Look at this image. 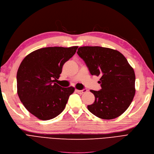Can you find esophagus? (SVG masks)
Masks as SVG:
<instances>
[{"label":"esophagus","mask_w":154,"mask_h":154,"mask_svg":"<svg viewBox=\"0 0 154 154\" xmlns=\"http://www.w3.org/2000/svg\"><path fill=\"white\" fill-rule=\"evenodd\" d=\"M76 91L77 93H78L79 94H83L84 93H86L88 91V90L86 89V88H85V89H83V90H76Z\"/></svg>","instance_id":"34e87169"}]
</instances>
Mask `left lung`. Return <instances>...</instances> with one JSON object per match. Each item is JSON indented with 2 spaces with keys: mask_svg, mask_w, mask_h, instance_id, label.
<instances>
[{
  "mask_svg": "<svg viewBox=\"0 0 154 154\" xmlns=\"http://www.w3.org/2000/svg\"><path fill=\"white\" fill-rule=\"evenodd\" d=\"M77 54L92 75L100 76L99 91L91 90L95 101L87 108L97 117L111 120L120 116L134 97L135 73L126 58L116 50L100 46H82Z\"/></svg>",
  "mask_w": 154,
  "mask_h": 154,
  "instance_id": "1",
  "label": "left lung"
}]
</instances>
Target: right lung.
I'll list each match as a JSON object with an SVG mask.
<instances>
[{
	"label": "right lung",
	"mask_w": 154,
	"mask_h": 154,
	"mask_svg": "<svg viewBox=\"0 0 154 154\" xmlns=\"http://www.w3.org/2000/svg\"><path fill=\"white\" fill-rule=\"evenodd\" d=\"M78 46L47 47L26 55L17 72V93L25 108L42 120L54 119L64 109L72 87L63 88L55 83L65 62Z\"/></svg>",
	"instance_id": "obj_1"
}]
</instances>
